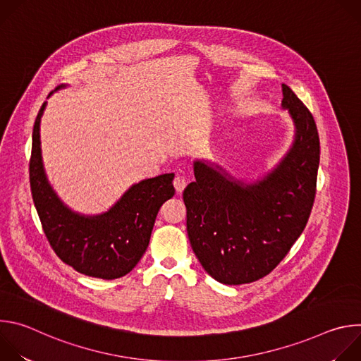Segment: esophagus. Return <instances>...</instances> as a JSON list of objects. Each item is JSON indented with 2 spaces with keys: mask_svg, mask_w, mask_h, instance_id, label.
<instances>
[{
  "mask_svg": "<svg viewBox=\"0 0 361 361\" xmlns=\"http://www.w3.org/2000/svg\"><path fill=\"white\" fill-rule=\"evenodd\" d=\"M173 184H174V188H176V191H177V192H183V191H184V188H185V185H187V181H185V178H184V177L177 176V177L174 178Z\"/></svg>",
  "mask_w": 361,
  "mask_h": 361,
  "instance_id": "1",
  "label": "esophagus"
}]
</instances>
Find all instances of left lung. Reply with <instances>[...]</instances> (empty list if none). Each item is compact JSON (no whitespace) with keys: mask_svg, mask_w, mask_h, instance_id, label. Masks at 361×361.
<instances>
[{"mask_svg":"<svg viewBox=\"0 0 361 361\" xmlns=\"http://www.w3.org/2000/svg\"><path fill=\"white\" fill-rule=\"evenodd\" d=\"M281 109L294 124V140L263 178L245 183L205 160L194 161L195 181L183 192L190 244L214 280L238 286L263 279L287 255L310 217L320 163V140L312 113L290 87Z\"/></svg>","mask_w":361,"mask_h":361,"instance_id":"8db88e82","label":"left lung"}]
</instances>
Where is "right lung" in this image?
<instances>
[{"mask_svg":"<svg viewBox=\"0 0 361 361\" xmlns=\"http://www.w3.org/2000/svg\"><path fill=\"white\" fill-rule=\"evenodd\" d=\"M45 106L47 102L34 123L30 160L31 194L42 230L56 254L75 271L102 280L120 279L137 266L145 252L160 207L174 195V174H161L131 185L102 214L73 212L51 187L44 170L39 124Z\"/></svg>","mask_w":361,"mask_h":361,"instance_id":"add662e5","label":"right lung"}]
</instances>
